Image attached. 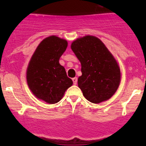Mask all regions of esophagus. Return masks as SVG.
<instances>
[{
    "instance_id": "obj_1",
    "label": "esophagus",
    "mask_w": 146,
    "mask_h": 146,
    "mask_svg": "<svg viewBox=\"0 0 146 146\" xmlns=\"http://www.w3.org/2000/svg\"><path fill=\"white\" fill-rule=\"evenodd\" d=\"M72 81H73V83L74 85H76L77 83V77H74V78H72Z\"/></svg>"
}]
</instances>
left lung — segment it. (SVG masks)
<instances>
[{
    "instance_id": "8db88e82",
    "label": "left lung",
    "mask_w": 146,
    "mask_h": 146,
    "mask_svg": "<svg viewBox=\"0 0 146 146\" xmlns=\"http://www.w3.org/2000/svg\"><path fill=\"white\" fill-rule=\"evenodd\" d=\"M81 63L78 87L87 100L98 104L117 91L121 80L119 66L101 40L93 36L77 38L71 45Z\"/></svg>"
}]
</instances>
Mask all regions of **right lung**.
<instances>
[{
    "mask_svg": "<svg viewBox=\"0 0 146 146\" xmlns=\"http://www.w3.org/2000/svg\"><path fill=\"white\" fill-rule=\"evenodd\" d=\"M67 45L65 39L55 36L47 37L38 44L28 64L29 88L38 99L49 104L58 102L73 84L64 67L59 64Z\"/></svg>",
    "mask_w": 146,
    "mask_h": 146,
    "instance_id": "1",
    "label": "right lung"
}]
</instances>
